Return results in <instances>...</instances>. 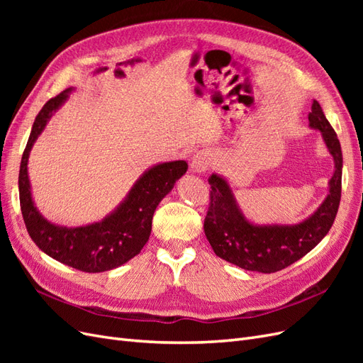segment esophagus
<instances>
[{
	"label": "esophagus",
	"instance_id": "esophagus-1",
	"mask_svg": "<svg viewBox=\"0 0 363 363\" xmlns=\"http://www.w3.org/2000/svg\"><path fill=\"white\" fill-rule=\"evenodd\" d=\"M211 164H212V160L206 155V152H196V155L192 157L191 168L194 172H204L211 168Z\"/></svg>",
	"mask_w": 363,
	"mask_h": 363
}]
</instances>
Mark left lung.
<instances>
[{
	"mask_svg": "<svg viewBox=\"0 0 363 363\" xmlns=\"http://www.w3.org/2000/svg\"><path fill=\"white\" fill-rule=\"evenodd\" d=\"M309 124L320 130L335 160L330 191L318 211L295 225H255L238 207L232 189L224 179L212 174L211 203L204 218V233L215 255L247 271L277 272L300 260L321 242L333 225L342 186V151L333 127L320 103H312Z\"/></svg>",
	"mask_w": 363,
	"mask_h": 363,
	"instance_id": "1",
	"label": "left lung"
}]
</instances>
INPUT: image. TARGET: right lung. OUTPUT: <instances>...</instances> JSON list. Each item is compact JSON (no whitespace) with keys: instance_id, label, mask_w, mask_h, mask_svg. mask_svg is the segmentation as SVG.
<instances>
[{"instance_id":"obj_1","label":"right lung","mask_w":363,"mask_h":363,"mask_svg":"<svg viewBox=\"0 0 363 363\" xmlns=\"http://www.w3.org/2000/svg\"><path fill=\"white\" fill-rule=\"evenodd\" d=\"M69 92L71 89L63 91L47 101L33 124L19 168L21 212L33 242L50 257L79 271L103 272L118 268L139 255L150 238L156 207L188 169V163L175 160L156 164L142 175L123 204L101 223L77 228L48 223L33 204L27 162L35 140Z\"/></svg>"}]
</instances>
